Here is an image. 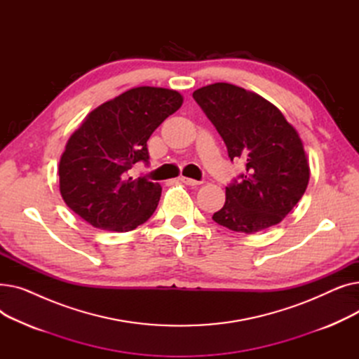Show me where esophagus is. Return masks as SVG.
I'll return each instance as SVG.
<instances>
[{
  "instance_id": "1",
  "label": "esophagus",
  "mask_w": 359,
  "mask_h": 359,
  "mask_svg": "<svg viewBox=\"0 0 359 359\" xmlns=\"http://www.w3.org/2000/svg\"><path fill=\"white\" fill-rule=\"evenodd\" d=\"M180 182H183L184 184H189V186H198V184H201V182L194 180V179H191V177H184V176L180 177Z\"/></svg>"
}]
</instances>
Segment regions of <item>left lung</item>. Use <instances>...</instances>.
I'll use <instances>...</instances> for the list:
<instances>
[{"label":"left lung","mask_w":359,"mask_h":359,"mask_svg":"<svg viewBox=\"0 0 359 359\" xmlns=\"http://www.w3.org/2000/svg\"><path fill=\"white\" fill-rule=\"evenodd\" d=\"M194 99L222 137L231 161L246 163V173L225 187V203L212 219L246 234L279 224L303 198L310 180L297 129L275 104L234 84L201 87Z\"/></svg>","instance_id":"obj_1"}]
</instances>
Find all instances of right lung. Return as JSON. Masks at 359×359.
Returning <instances> with one entry per match:
<instances>
[{"instance_id":"1","label":"right lung","mask_w":359,"mask_h":359,"mask_svg":"<svg viewBox=\"0 0 359 359\" xmlns=\"http://www.w3.org/2000/svg\"><path fill=\"white\" fill-rule=\"evenodd\" d=\"M182 103L176 90L142 86L91 110L60 160L64 202L100 230L123 233L144 224L157 208L161 186L134 179L129 170L148 161V138Z\"/></svg>"}]
</instances>
